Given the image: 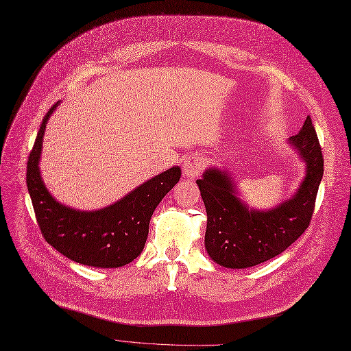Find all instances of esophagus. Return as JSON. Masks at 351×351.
<instances>
[{
    "label": "esophagus",
    "mask_w": 351,
    "mask_h": 351,
    "mask_svg": "<svg viewBox=\"0 0 351 351\" xmlns=\"http://www.w3.org/2000/svg\"><path fill=\"white\" fill-rule=\"evenodd\" d=\"M205 159L200 154H192L186 156L185 162H183V175L188 179H196L200 176L202 169H204Z\"/></svg>",
    "instance_id": "1"
}]
</instances>
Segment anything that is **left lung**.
I'll return each instance as SVG.
<instances>
[{"mask_svg":"<svg viewBox=\"0 0 351 351\" xmlns=\"http://www.w3.org/2000/svg\"><path fill=\"white\" fill-rule=\"evenodd\" d=\"M289 142L306 162V176L294 196L279 206L269 210L249 209L237 197L226 171L210 168L196 180L208 213L205 247L215 263L230 269L261 265L285 252L307 229L324 166L310 117Z\"/></svg>","mask_w":351,"mask_h":351,"instance_id":"obj_1","label":"left lung"}]
</instances>
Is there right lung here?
<instances>
[{
    "label": "right lung",
    "instance_id": "add662e5",
    "mask_svg": "<svg viewBox=\"0 0 351 351\" xmlns=\"http://www.w3.org/2000/svg\"><path fill=\"white\" fill-rule=\"evenodd\" d=\"M52 105L43 119L27 163V186L45 241L68 259L92 267H121L142 253L154 210L180 179V168L146 180L114 205L82 212L61 205L47 191L40 173L43 138Z\"/></svg>",
    "mask_w": 351,
    "mask_h": 351
}]
</instances>
